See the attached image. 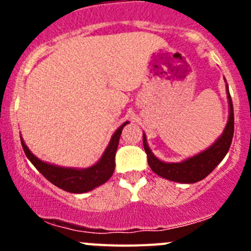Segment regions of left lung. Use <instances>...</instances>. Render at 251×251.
<instances>
[{"instance_id":"left-lung-1","label":"left lung","mask_w":251,"mask_h":251,"mask_svg":"<svg viewBox=\"0 0 251 251\" xmlns=\"http://www.w3.org/2000/svg\"><path fill=\"white\" fill-rule=\"evenodd\" d=\"M226 90H227V99H229L230 105L229 122L226 124L223 136L208 150L203 151L200 154L191 157L183 162H179V163H166L153 156V153L148 148L146 136L143 134V146H145V151L147 153L148 165L154 174L163 178L175 181V182L195 183L211 174L214 168L223 161L231 146L232 136H234V109H232L229 88H226Z\"/></svg>"}]
</instances>
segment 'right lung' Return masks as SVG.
Masks as SVG:
<instances>
[{"label": "right lung", "instance_id": "obj_1", "mask_svg": "<svg viewBox=\"0 0 251 251\" xmlns=\"http://www.w3.org/2000/svg\"><path fill=\"white\" fill-rule=\"evenodd\" d=\"M126 124H127V122L122 124L121 127L115 130L112 139H110L109 146L106 147L100 161L93 167L85 168V170H74V168H64L49 165V163H45V162L36 158L30 152V150L26 147L25 142L22 139L21 145L26 157L30 159L31 163L52 185L57 186L64 191L73 192V194H83V192L90 191L93 188L98 187L112 177L115 168V152L118 148L119 137H121L122 129Z\"/></svg>", "mask_w": 251, "mask_h": 251}]
</instances>
